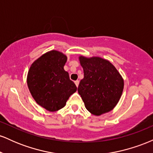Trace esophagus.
<instances>
[{
	"label": "esophagus",
	"instance_id": "34e87169",
	"mask_svg": "<svg viewBox=\"0 0 153 153\" xmlns=\"http://www.w3.org/2000/svg\"><path fill=\"white\" fill-rule=\"evenodd\" d=\"M75 85H76V86L78 87V85H79V80H75Z\"/></svg>",
	"mask_w": 153,
	"mask_h": 153
}]
</instances>
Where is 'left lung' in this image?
Here are the masks:
<instances>
[{
    "instance_id": "8db88e82",
    "label": "left lung",
    "mask_w": 153,
    "mask_h": 153,
    "mask_svg": "<svg viewBox=\"0 0 153 153\" xmlns=\"http://www.w3.org/2000/svg\"><path fill=\"white\" fill-rule=\"evenodd\" d=\"M84 78L78 91L86 109L99 116L110 111L119 102L124 88V80L115 67L100 57H80Z\"/></svg>"
}]
</instances>
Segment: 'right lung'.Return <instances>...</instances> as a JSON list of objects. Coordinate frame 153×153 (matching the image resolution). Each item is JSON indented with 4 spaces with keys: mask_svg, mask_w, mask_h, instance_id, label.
<instances>
[{
    "mask_svg": "<svg viewBox=\"0 0 153 153\" xmlns=\"http://www.w3.org/2000/svg\"><path fill=\"white\" fill-rule=\"evenodd\" d=\"M65 54L52 50L43 54L31 65L27 75V84L36 102L50 111L65 106L77 87L64 70Z\"/></svg>",
    "mask_w": 153,
    "mask_h": 153,
    "instance_id": "add662e5",
    "label": "right lung"
}]
</instances>
